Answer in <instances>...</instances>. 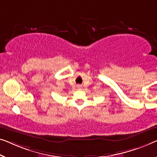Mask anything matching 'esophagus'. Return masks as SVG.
<instances>
[{"mask_svg": "<svg viewBox=\"0 0 157 157\" xmlns=\"http://www.w3.org/2000/svg\"><path fill=\"white\" fill-rule=\"evenodd\" d=\"M77 87H78V89H81L82 86H81V85H78V86H77Z\"/></svg>", "mask_w": 157, "mask_h": 157, "instance_id": "obj_1", "label": "esophagus"}]
</instances>
